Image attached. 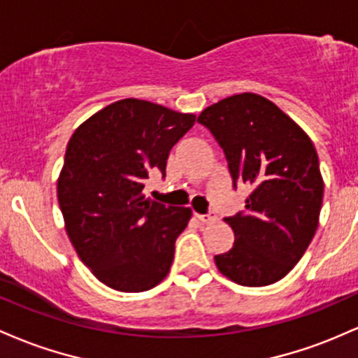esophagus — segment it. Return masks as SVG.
<instances>
[{
	"label": "esophagus",
	"instance_id": "1",
	"mask_svg": "<svg viewBox=\"0 0 358 358\" xmlns=\"http://www.w3.org/2000/svg\"><path fill=\"white\" fill-rule=\"evenodd\" d=\"M196 218H198L201 223H211L216 220V215L215 213H208V215H198V213H196Z\"/></svg>",
	"mask_w": 358,
	"mask_h": 358
}]
</instances>
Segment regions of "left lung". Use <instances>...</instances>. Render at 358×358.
I'll return each instance as SVG.
<instances>
[{
	"label": "left lung",
	"mask_w": 358,
	"mask_h": 358,
	"mask_svg": "<svg viewBox=\"0 0 358 358\" xmlns=\"http://www.w3.org/2000/svg\"><path fill=\"white\" fill-rule=\"evenodd\" d=\"M198 122L223 148L228 171L252 192L224 222L235 233L216 267L240 286L274 284L299 262L318 228L323 179L309 136L274 103L243 92L211 104Z\"/></svg>",
	"instance_id": "obj_1"
}]
</instances>
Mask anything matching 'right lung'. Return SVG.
<instances>
[{
	"instance_id": "right-lung-1",
	"label": "right lung",
	"mask_w": 358,
	"mask_h": 358,
	"mask_svg": "<svg viewBox=\"0 0 358 358\" xmlns=\"http://www.w3.org/2000/svg\"><path fill=\"white\" fill-rule=\"evenodd\" d=\"M194 122V115L128 98L72 134L59 206L79 259L108 287L148 291L171 271L191 210L147 199L142 191L150 172L166 178L169 152Z\"/></svg>"
}]
</instances>
